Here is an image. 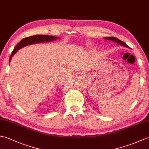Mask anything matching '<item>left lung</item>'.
<instances>
[{
  "mask_svg": "<svg viewBox=\"0 0 149 149\" xmlns=\"http://www.w3.org/2000/svg\"><path fill=\"white\" fill-rule=\"evenodd\" d=\"M105 39L109 40H111V41H113L114 42H116V43H118V44H120V45H121L122 46H125L126 47H127V48H129V47L127 45H126V44L124 42H122V41H121V40H118V38H115V37H106V38H105Z\"/></svg>",
  "mask_w": 149,
  "mask_h": 149,
  "instance_id": "8db88e82",
  "label": "left lung"
}]
</instances>
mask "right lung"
<instances>
[{
	"label": "right lung",
	"mask_w": 149,
	"mask_h": 149,
	"mask_svg": "<svg viewBox=\"0 0 149 149\" xmlns=\"http://www.w3.org/2000/svg\"><path fill=\"white\" fill-rule=\"evenodd\" d=\"M57 38L56 36H48V35H34L32 36L25 38L23 40H22L19 42L16 47H15L14 50L11 52V55L9 58V62H10L12 56L17 52L18 49H21L22 47H25L26 45H31V44L40 43V42H50L52 40H54Z\"/></svg>",
	"instance_id": "add662e5"
}]
</instances>
